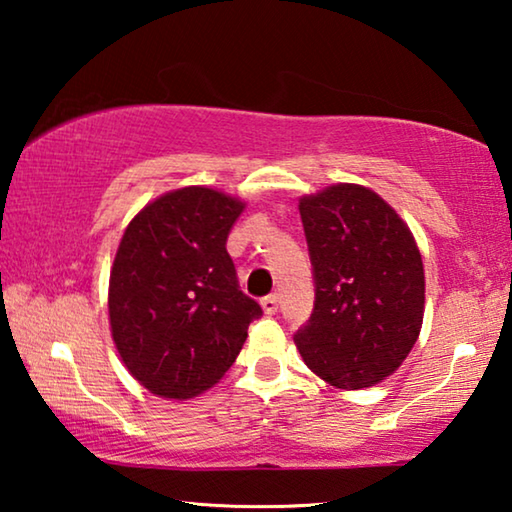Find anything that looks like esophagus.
Masks as SVG:
<instances>
[{"mask_svg":"<svg viewBox=\"0 0 512 512\" xmlns=\"http://www.w3.org/2000/svg\"><path fill=\"white\" fill-rule=\"evenodd\" d=\"M277 305H280V296H277V293H268V296L262 298V307H264L266 314L273 316L277 311Z\"/></svg>","mask_w":512,"mask_h":512,"instance_id":"1","label":"esophagus"}]
</instances>
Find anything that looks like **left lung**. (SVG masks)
I'll use <instances>...</instances> for the list:
<instances>
[{"mask_svg": "<svg viewBox=\"0 0 512 512\" xmlns=\"http://www.w3.org/2000/svg\"><path fill=\"white\" fill-rule=\"evenodd\" d=\"M314 311L293 341L327 384L357 391L391 375L418 341L422 257L384 198L334 185L300 201Z\"/></svg>", "mask_w": 512, "mask_h": 512, "instance_id": "1", "label": "left lung"}]
</instances>
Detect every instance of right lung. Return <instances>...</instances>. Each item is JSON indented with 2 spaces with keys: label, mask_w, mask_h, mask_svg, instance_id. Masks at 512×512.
Segmentation results:
<instances>
[{
  "label": "right lung",
  "mask_w": 512,
  "mask_h": 512,
  "mask_svg": "<svg viewBox=\"0 0 512 512\" xmlns=\"http://www.w3.org/2000/svg\"><path fill=\"white\" fill-rule=\"evenodd\" d=\"M244 203L207 187L160 196L128 225L110 271L112 339L128 372L169 400L214 386L262 307L225 241Z\"/></svg>",
  "instance_id": "add662e5"
}]
</instances>
